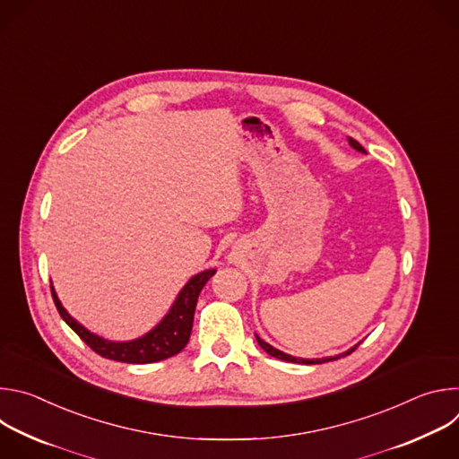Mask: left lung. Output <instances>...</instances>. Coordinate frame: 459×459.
Wrapping results in <instances>:
<instances>
[{
  "instance_id": "8db88e82",
  "label": "left lung",
  "mask_w": 459,
  "mask_h": 459,
  "mask_svg": "<svg viewBox=\"0 0 459 459\" xmlns=\"http://www.w3.org/2000/svg\"><path fill=\"white\" fill-rule=\"evenodd\" d=\"M349 143H351V147L352 149H356V151H359V152H365V149L356 142V140H352V138H349ZM367 154V152H365ZM255 340H257V343H259V347L264 349L267 354H271V356H274V358H278V359H283V361H289V363H303V365H316V363H325V361H333V359H338L340 356H349L351 352H354L356 351V347H352L351 351H347V352H343V354H340V356H334V358H321V359H303V358H294V356H290V354H285V352H281V351H278V349H274L273 345H269L267 342H264L261 340L259 336H255Z\"/></svg>"
}]
</instances>
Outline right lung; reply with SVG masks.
<instances>
[{
  "label": "right lung",
  "instance_id": "obj_1",
  "mask_svg": "<svg viewBox=\"0 0 459 459\" xmlns=\"http://www.w3.org/2000/svg\"><path fill=\"white\" fill-rule=\"evenodd\" d=\"M214 274H216V269H209L192 276L178 294L169 314L154 326L151 333L133 342H108L100 338L98 334H92L63 308L52 285H50V290H52L54 305L59 316L63 317V321L67 323L96 354L107 359L121 361V363H154V361L167 359L185 349L192 333L194 310H195V303H198V296L205 287V283Z\"/></svg>",
  "mask_w": 459,
  "mask_h": 459
}]
</instances>
